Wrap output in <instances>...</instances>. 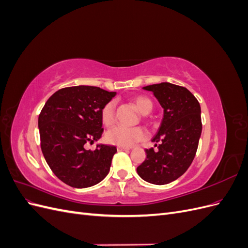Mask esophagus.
<instances>
[{
	"mask_svg": "<svg viewBox=\"0 0 248 248\" xmlns=\"http://www.w3.org/2000/svg\"><path fill=\"white\" fill-rule=\"evenodd\" d=\"M118 151H129L130 148H126V147H118L117 148Z\"/></svg>",
	"mask_w": 248,
	"mask_h": 248,
	"instance_id": "obj_1",
	"label": "esophagus"
}]
</instances>
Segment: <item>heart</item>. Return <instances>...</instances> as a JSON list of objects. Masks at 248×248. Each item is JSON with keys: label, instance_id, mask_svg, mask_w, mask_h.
<instances>
[{"label": "heart", "instance_id": "b5f03b06", "mask_svg": "<svg viewBox=\"0 0 248 248\" xmlns=\"http://www.w3.org/2000/svg\"><path fill=\"white\" fill-rule=\"evenodd\" d=\"M133 102L137 108L142 115H147L153 108V103L146 96H137L133 98ZM116 103L115 101H109L103 107L101 110V121L106 126H111L115 123ZM147 132L141 127H125L116 126L108 130L106 134V140L108 144L116 145L119 147H131L137 142L145 140Z\"/></svg>", "mask_w": 248, "mask_h": 248}]
</instances>
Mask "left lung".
I'll return each instance as SVG.
<instances>
[{"label":"left lung","instance_id":"obj_1","mask_svg":"<svg viewBox=\"0 0 248 248\" xmlns=\"http://www.w3.org/2000/svg\"><path fill=\"white\" fill-rule=\"evenodd\" d=\"M142 89L153 92L163 108V118L152 139L158 150L146 149L147 158L137 170L145 181L164 185L181 177L196 156L202 133L201 107L188 90L170 82Z\"/></svg>","mask_w":248,"mask_h":248}]
</instances>
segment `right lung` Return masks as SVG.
Listing matches in <instances>:
<instances>
[{"mask_svg":"<svg viewBox=\"0 0 248 248\" xmlns=\"http://www.w3.org/2000/svg\"><path fill=\"white\" fill-rule=\"evenodd\" d=\"M116 92L92 86L59 90L44 104L38 118L41 150L52 172L74 188L93 186L108 174L117 148L85 144L98 140L103 132L101 110Z\"/></svg>","mask_w":248,"mask_h":248,"instance_id":"obj_1","label":"right lung"}]
</instances>
